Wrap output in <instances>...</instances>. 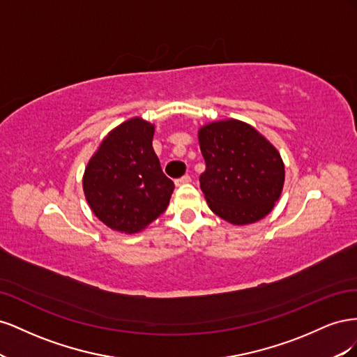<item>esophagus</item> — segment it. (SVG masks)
<instances>
[{
	"label": "esophagus",
	"mask_w": 357,
	"mask_h": 357,
	"mask_svg": "<svg viewBox=\"0 0 357 357\" xmlns=\"http://www.w3.org/2000/svg\"><path fill=\"white\" fill-rule=\"evenodd\" d=\"M190 181H192V178H190L189 176H183V177L177 178L174 183H176L177 188H180V186H183V185H188V183H190Z\"/></svg>",
	"instance_id": "34e87169"
}]
</instances>
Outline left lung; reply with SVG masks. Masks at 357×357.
Listing matches in <instances>:
<instances>
[{
	"label": "left lung",
	"instance_id": "8db88e82",
	"mask_svg": "<svg viewBox=\"0 0 357 357\" xmlns=\"http://www.w3.org/2000/svg\"><path fill=\"white\" fill-rule=\"evenodd\" d=\"M198 139L205 159L199 185L211 211L232 225L264 219L284 185L278 150L253 126L235 119L204 125Z\"/></svg>",
	"mask_w": 357,
	"mask_h": 357
}]
</instances>
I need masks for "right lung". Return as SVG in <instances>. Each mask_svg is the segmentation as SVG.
Listing matches in <instances>:
<instances>
[{
	"label": "right lung",
	"mask_w": 357,
	"mask_h": 357,
	"mask_svg": "<svg viewBox=\"0 0 357 357\" xmlns=\"http://www.w3.org/2000/svg\"><path fill=\"white\" fill-rule=\"evenodd\" d=\"M153 134L155 125L129 119L102 139L84 169L86 201L114 231H143L168 207L174 183L162 172Z\"/></svg>",
	"instance_id": "right-lung-1"
}]
</instances>
